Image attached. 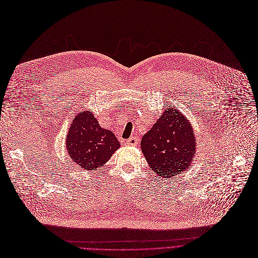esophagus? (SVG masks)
Instances as JSON below:
<instances>
[{
	"label": "esophagus",
	"mask_w": 258,
	"mask_h": 258,
	"mask_svg": "<svg viewBox=\"0 0 258 258\" xmlns=\"http://www.w3.org/2000/svg\"><path fill=\"white\" fill-rule=\"evenodd\" d=\"M127 144L130 145H137L138 144V138L136 136H132L127 139Z\"/></svg>",
	"instance_id": "1"
}]
</instances>
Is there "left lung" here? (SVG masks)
I'll return each mask as SVG.
<instances>
[{"mask_svg": "<svg viewBox=\"0 0 258 258\" xmlns=\"http://www.w3.org/2000/svg\"><path fill=\"white\" fill-rule=\"evenodd\" d=\"M141 150L155 174L170 178L192 164L196 154L194 131L180 111L166 108L143 135Z\"/></svg>", "mask_w": 258, "mask_h": 258, "instance_id": "1", "label": "left lung"}]
</instances>
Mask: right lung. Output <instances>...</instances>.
<instances>
[{"label":"right lung","mask_w":258,"mask_h":258,"mask_svg":"<svg viewBox=\"0 0 258 258\" xmlns=\"http://www.w3.org/2000/svg\"><path fill=\"white\" fill-rule=\"evenodd\" d=\"M66 144L73 161L88 171L101 167L120 148L114 133L100 126L92 111L75 117Z\"/></svg>","instance_id":"right-lung-1"}]
</instances>
